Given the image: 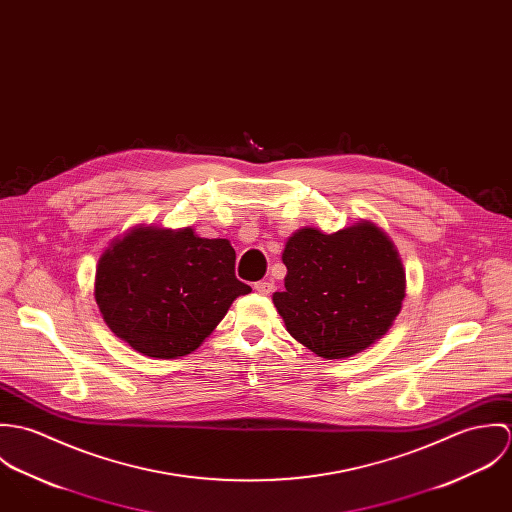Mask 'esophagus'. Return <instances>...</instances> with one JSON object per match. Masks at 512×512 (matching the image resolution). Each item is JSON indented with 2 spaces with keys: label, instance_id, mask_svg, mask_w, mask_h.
<instances>
[{
  "label": "esophagus",
  "instance_id": "obj_1",
  "mask_svg": "<svg viewBox=\"0 0 512 512\" xmlns=\"http://www.w3.org/2000/svg\"><path fill=\"white\" fill-rule=\"evenodd\" d=\"M254 290L260 293V295H270V293L274 292V284L262 280V282H256V284H254Z\"/></svg>",
  "mask_w": 512,
  "mask_h": 512
}]
</instances>
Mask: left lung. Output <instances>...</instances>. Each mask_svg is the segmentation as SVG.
Here are the masks:
<instances>
[{
  "label": "left lung",
  "instance_id": "8db88e82",
  "mask_svg": "<svg viewBox=\"0 0 512 512\" xmlns=\"http://www.w3.org/2000/svg\"><path fill=\"white\" fill-rule=\"evenodd\" d=\"M284 292L272 295L288 333L323 359H347L392 327L406 274L388 234L370 220L325 234L301 228L286 242Z\"/></svg>",
  "mask_w": 512,
  "mask_h": 512
}]
</instances>
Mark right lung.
Segmentation results:
<instances>
[{"mask_svg": "<svg viewBox=\"0 0 512 512\" xmlns=\"http://www.w3.org/2000/svg\"><path fill=\"white\" fill-rule=\"evenodd\" d=\"M226 238H201L191 226H138L98 260L94 297L106 325L138 353L177 359L215 331L238 295Z\"/></svg>", "mask_w": 512, "mask_h": 512, "instance_id": "obj_1", "label": "right lung"}]
</instances>
